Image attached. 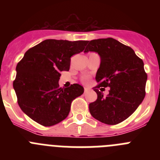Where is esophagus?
<instances>
[{
    "mask_svg": "<svg viewBox=\"0 0 160 160\" xmlns=\"http://www.w3.org/2000/svg\"><path fill=\"white\" fill-rule=\"evenodd\" d=\"M89 90H90V89L87 88V87H85V89H84V92H85V93L88 92Z\"/></svg>",
    "mask_w": 160,
    "mask_h": 160,
    "instance_id": "34e87169",
    "label": "esophagus"
}]
</instances>
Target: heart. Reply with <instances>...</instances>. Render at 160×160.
Wrapping results in <instances>:
<instances>
[{"label":"heart","instance_id":"heart-1","mask_svg":"<svg viewBox=\"0 0 160 160\" xmlns=\"http://www.w3.org/2000/svg\"><path fill=\"white\" fill-rule=\"evenodd\" d=\"M84 81H87V78H85V79H84Z\"/></svg>","mask_w":160,"mask_h":160}]
</instances>
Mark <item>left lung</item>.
Here are the masks:
<instances>
[{
    "instance_id": "left-lung-1",
    "label": "left lung",
    "mask_w": 160,
    "mask_h": 160,
    "mask_svg": "<svg viewBox=\"0 0 160 160\" xmlns=\"http://www.w3.org/2000/svg\"><path fill=\"white\" fill-rule=\"evenodd\" d=\"M87 43L84 53L95 52L101 60L95 77L99 84L94 90L98 98L90 103V113L103 123L118 124L131 116L145 97L148 75L143 62L131 47L114 38H100ZM100 87H110L107 96Z\"/></svg>"
}]
</instances>
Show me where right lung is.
<instances>
[{
    "instance_id": "add662e5",
    "label": "right lung",
    "mask_w": 160,
    "mask_h": 160,
    "mask_svg": "<svg viewBox=\"0 0 160 160\" xmlns=\"http://www.w3.org/2000/svg\"><path fill=\"white\" fill-rule=\"evenodd\" d=\"M87 44L48 39L27 50L18 63L13 89L20 108L33 121L50 127L68 116L72 101L84 88L79 84L60 87V73L69 71L70 58L83 51Z\"/></svg>"
}]
</instances>
